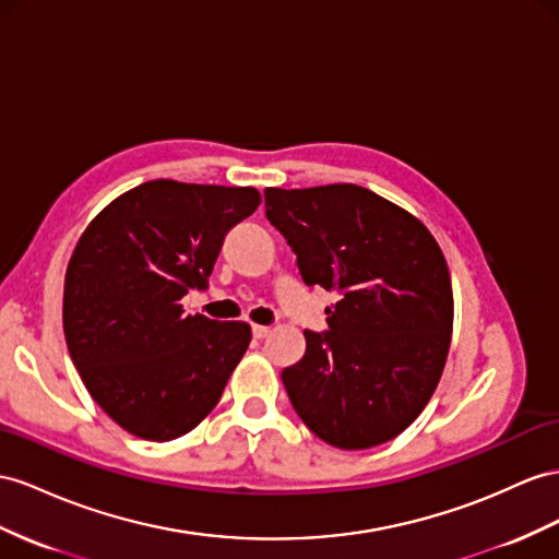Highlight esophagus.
<instances>
[{"mask_svg": "<svg viewBox=\"0 0 559 559\" xmlns=\"http://www.w3.org/2000/svg\"><path fill=\"white\" fill-rule=\"evenodd\" d=\"M269 333H271L269 325H252V335H254L257 340H264Z\"/></svg>", "mask_w": 559, "mask_h": 559, "instance_id": "34e87169", "label": "esophagus"}]
</instances>
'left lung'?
Returning a JSON list of instances; mask_svg holds the SVG:
<instances>
[{
	"mask_svg": "<svg viewBox=\"0 0 559 559\" xmlns=\"http://www.w3.org/2000/svg\"><path fill=\"white\" fill-rule=\"evenodd\" d=\"M264 205L302 281L340 295L328 331H305V356L281 373L297 416L349 451L402 435L435 394L451 345V276L437 240L354 183L266 189Z\"/></svg>",
	"mask_w": 559,
	"mask_h": 559,
	"instance_id": "left-lung-1",
	"label": "left lung"
}]
</instances>
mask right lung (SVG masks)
<instances>
[{"instance_id":"right-lung-1","label":"right lung","mask_w":559,"mask_h":559,"mask_svg":"<svg viewBox=\"0 0 559 559\" xmlns=\"http://www.w3.org/2000/svg\"><path fill=\"white\" fill-rule=\"evenodd\" d=\"M250 186L155 179L96 214L70 257L66 345L94 402L127 432L177 439L217 406L250 325L183 313L226 234L257 210Z\"/></svg>"}]
</instances>
